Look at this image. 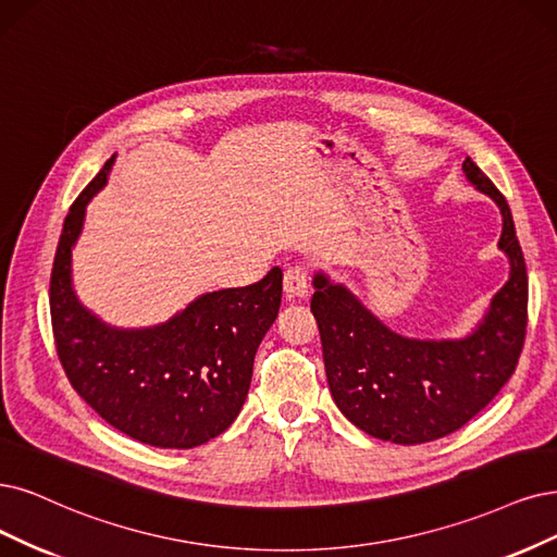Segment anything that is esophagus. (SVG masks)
Masks as SVG:
<instances>
[{
  "label": "esophagus",
  "instance_id": "1",
  "mask_svg": "<svg viewBox=\"0 0 557 557\" xmlns=\"http://www.w3.org/2000/svg\"><path fill=\"white\" fill-rule=\"evenodd\" d=\"M310 289V271L302 263H294L284 273V292L289 298H305Z\"/></svg>",
  "mask_w": 557,
  "mask_h": 557
}]
</instances>
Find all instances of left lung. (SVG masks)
Here are the masks:
<instances>
[{"label": "left lung", "mask_w": 557, "mask_h": 557, "mask_svg": "<svg viewBox=\"0 0 557 557\" xmlns=\"http://www.w3.org/2000/svg\"><path fill=\"white\" fill-rule=\"evenodd\" d=\"M463 174L498 203V247L509 259V280L470 335L404 337L381 323L344 284L331 282L325 273L314 275L312 314L333 399L346 420L381 441L418 445L461 429L500 393L523 351L528 273L511 211L470 158L463 160Z\"/></svg>", "instance_id": "8db88e82"}]
</instances>
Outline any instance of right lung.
Wrapping results in <instances>:
<instances>
[{
    "label": "right lung",
    "instance_id": "right-lung-1",
    "mask_svg": "<svg viewBox=\"0 0 557 557\" xmlns=\"http://www.w3.org/2000/svg\"><path fill=\"white\" fill-rule=\"evenodd\" d=\"M112 162L73 201L59 236L50 277L57 356L75 393L121 434L190 449L220 436L240 413L257 348L280 312L282 271L275 265L250 286L203 294L153 327L102 323L73 292L71 252Z\"/></svg>",
    "mask_w": 557,
    "mask_h": 557
}]
</instances>
